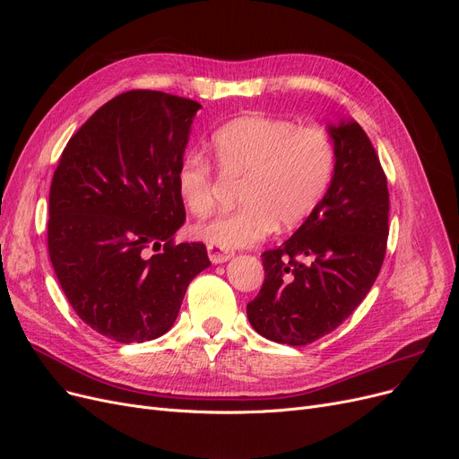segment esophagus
<instances>
[{
	"label": "esophagus",
	"mask_w": 459,
	"mask_h": 459,
	"mask_svg": "<svg viewBox=\"0 0 459 459\" xmlns=\"http://www.w3.org/2000/svg\"><path fill=\"white\" fill-rule=\"evenodd\" d=\"M208 256L213 264H223L227 260H230L234 256V251L223 249V247H217V246H208Z\"/></svg>",
	"instance_id": "34e87169"
}]
</instances>
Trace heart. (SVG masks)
Instances as JSON below:
<instances>
[{
	"instance_id": "obj_1",
	"label": "heart",
	"mask_w": 459,
	"mask_h": 459,
	"mask_svg": "<svg viewBox=\"0 0 459 459\" xmlns=\"http://www.w3.org/2000/svg\"><path fill=\"white\" fill-rule=\"evenodd\" d=\"M215 163L230 177H244V206L203 225L193 236L223 249L249 247L268 238L277 225L303 223L327 195L336 171V143L322 125L264 115L230 120L212 134ZM177 191L189 213L208 217L217 208L213 167L189 152L177 167Z\"/></svg>"
}]
</instances>
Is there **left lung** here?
<instances>
[{
  "mask_svg": "<svg viewBox=\"0 0 459 459\" xmlns=\"http://www.w3.org/2000/svg\"><path fill=\"white\" fill-rule=\"evenodd\" d=\"M336 171L318 208L275 249L247 318L268 341L307 346L339 327L379 275L389 236V189L372 141L357 123L331 126Z\"/></svg>",
  "mask_w": 459,
  "mask_h": 459,
  "instance_id": "1",
  "label": "left lung"
}]
</instances>
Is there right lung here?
Returning <instances> with one entry per match:
<instances>
[{"mask_svg":"<svg viewBox=\"0 0 459 459\" xmlns=\"http://www.w3.org/2000/svg\"><path fill=\"white\" fill-rule=\"evenodd\" d=\"M199 102L134 89L72 135L50 186L48 253L76 315L123 344L173 327L187 284L210 266L203 242L177 244V191Z\"/></svg>","mask_w":459,"mask_h":459,"instance_id":"1","label":"right lung"}]
</instances>
